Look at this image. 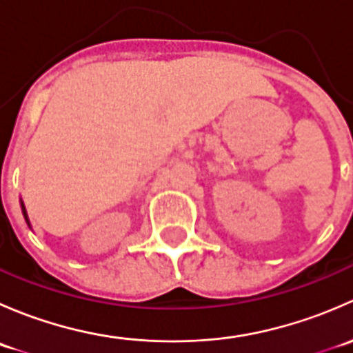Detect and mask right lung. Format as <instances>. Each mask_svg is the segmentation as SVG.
I'll return each mask as SVG.
<instances>
[{
    "label": "right lung",
    "mask_w": 353,
    "mask_h": 353,
    "mask_svg": "<svg viewBox=\"0 0 353 353\" xmlns=\"http://www.w3.org/2000/svg\"><path fill=\"white\" fill-rule=\"evenodd\" d=\"M20 205H22V212H23V216H25V222H27V225L30 227V222H28V216H27V210H25V205L23 201H20Z\"/></svg>",
    "instance_id": "obj_1"
}]
</instances>
